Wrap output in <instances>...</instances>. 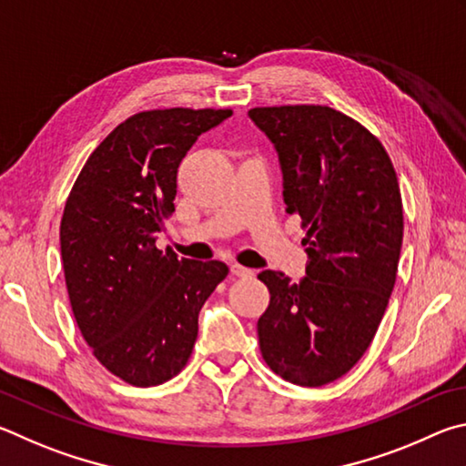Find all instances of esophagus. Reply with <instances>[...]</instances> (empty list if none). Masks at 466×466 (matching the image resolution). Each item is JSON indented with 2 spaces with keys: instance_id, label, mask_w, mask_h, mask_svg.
Instances as JSON below:
<instances>
[{
  "instance_id": "1",
  "label": "esophagus",
  "mask_w": 466,
  "mask_h": 466,
  "mask_svg": "<svg viewBox=\"0 0 466 466\" xmlns=\"http://www.w3.org/2000/svg\"><path fill=\"white\" fill-rule=\"evenodd\" d=\"M231 274L238 276V279H249V276H254V270H249V268H243L239 264H231Z\"/></svg>"
}]
</instances>
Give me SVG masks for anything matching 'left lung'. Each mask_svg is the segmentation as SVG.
<instances>
[{
	"label": "left lung",
	"instance_id": "left-lung-1",
	"mask_svg": "<svg viewBox=\"0 0 466 466\" xmlns=\"http://www.w3.org/2000/svg\"><path fill=\"white\" fill-rule=\"evenodd\" d=\"M248 116L279 155L287 212L307 227L303 280L258 274L270 290L259 350L284 380L321 387L360 360L393 292L403 241L397 174L377 137L328 106Z\"/></svg>",
	"mask_w": 466,
	"mask_h": 466
}]
</instances>
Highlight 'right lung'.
<instances>
[{"label":"right lung","mask_w":466,"mask_h":466,"mask_svg":"<svg viewBox=\"0 0 466 466\" xmlns=\"http://www.w3.org/2000/svg\"><path fill=\"white\" fill-rule=\"evenodd\" d=\"M231 110L169 108L122 122L89 155L65 204L61 259L73 315L94 356L128 385L184 369L198 313L225 280L223 262L155 248L174 212L177 167Z\"/></svg>","instance_id":"obj_1"}]
</instances>
